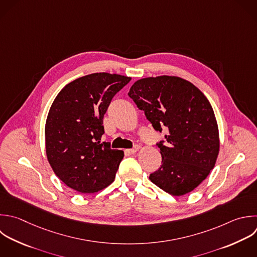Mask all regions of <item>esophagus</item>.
Returning <instances> with one entry per match:
<instances>
[{"instance_id": "34e87169", "label": "esophagus", "mask_w": 257, "mask_h": 257, "mask_svg": "<svg viewBox=\"0 0 257 257\" xmlns=\"http://www.w3.org/2000/svg\"><path fill=\"white\" fill-rule=\"evenodd\" d=\"M141 149V147L140 146H135L133 149H128V150H125V153H127V154H135V153H137L139 150Z\"/></svg>"}]
</instances>
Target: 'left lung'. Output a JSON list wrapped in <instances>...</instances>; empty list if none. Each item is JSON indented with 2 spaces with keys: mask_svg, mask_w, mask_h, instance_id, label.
I'll return each mask as SVG.
<instances>
[{
  "mask_svg": "<svg viewBox=\"0 0 257 257\" xmlns=\"http://www.w3.org/2000/svg\"><path fill=\"white\" fill-rule=\"evenodd\" d=\"M128 96L156 131H168L166 145L158 144L162 165L150 180L173 196L190 193L210 174L219 154L218 124L209 100L191 82L168 75L136 81Z\"/></svg>",
  "mask_w": 257,
  "mask_h": 257,
  "instance_id": "left-lung-1",
  "label": "left lung"
}]
</instances>
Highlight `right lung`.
<instances>
[{"label":"right lung","mask_w":257,"mask_h":257,"mask_svg":"<svg viewBox=\"0 0 257 257\" xmlns=\"http://www.w3.org/2000/svg\"><path fill=\"white\" fill-rule=\"evenodd\" d=\"M131 79L92 73L66 84L55 97L45 124L46 156L55 175L74 191L92 194L114 181L123 152L101 143L102 119Z\"/></svg>","instance_id":"obj_1"}]
</instances>
